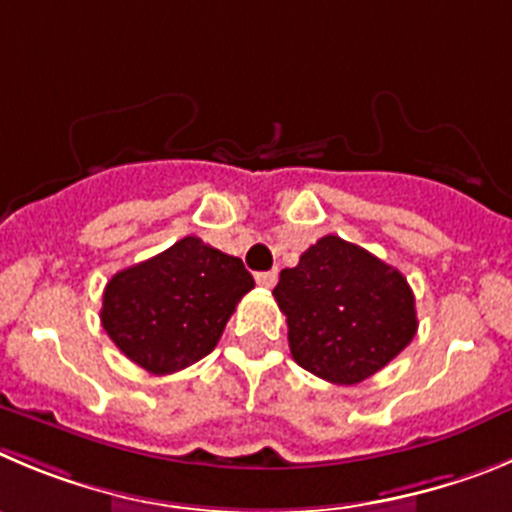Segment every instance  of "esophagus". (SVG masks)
Returning <instances> with one entry per match:
<instances>
[{
    "instance_id": "esophagus-1",
    "label": "esophagus",
    "mask_w": 512,
    "mask_h": 512,
    "mask_svg": "<svg viewBox=\"0 0 512 512\" xmlns=\"http://www.w3.org/2000/svg\"><path fill=\"white\" fill-rule=\"evenodd\" d=\"M256 284L264 289H271L276 284V271H259L256 274Z\"/></svg>"
}]
</instances>
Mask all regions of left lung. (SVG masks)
I'll return each instance as SVG.
<instances>
[{
    "label": "left lung",
    "instance_id": "1",
    "mask_svg": "<svg viewBox=\"0 0 512 512\" xmlns=\"http://www.w3.org/2000/svg\"><path fill=\"white\" fill-rule=\"evenodd\" d=\"M289 350L317 378L355 386L386 368L416 335V299L403 274L340 236H322L279 274Z\"/></svg>",
    "mask_w": 512,
    "mask_h": 512
}]
</instances>
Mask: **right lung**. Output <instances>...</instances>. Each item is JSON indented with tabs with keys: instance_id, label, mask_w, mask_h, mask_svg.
<instances>
[{
	"instance_id": "right-lung-1",
	"label": "right lung",
	"mask_w": 512,
	"mask_h": 512,
	"mask_svg": "<svg viewBox=\"0 0 512 512\" xmlns=\"http://www.w3.org/2000/svg\"><path fill=\"white\" fill-rule=\"evenodd\" d=\"M253 276L236 256L185 236L152 259L111 276L101 325L139 368L170 375L218 345Z\"/></svg>"
}]
</instances>
